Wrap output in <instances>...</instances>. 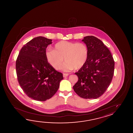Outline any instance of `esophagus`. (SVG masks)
Returning a JSON list of instances; mask_svg holds the SVG:
<instances>
[{
  "label": "esophagus",
  "mask_w": 133,
  "mask_h": 133,
  "mask_svg": "<svg viewBox=\"0 0 133 133\" xmlns=\"http://www.w3.org/2000/svg\"><path fill=\"white\" fill-rule=\"evenodd\" d=\"M68 75H69V74H68L63 73V76H64V77H67V76H68Z\"/></svg>",
  "instance_id": "34e87169"
}]
</instances>
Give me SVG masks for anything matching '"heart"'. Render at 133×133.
Segmentation results:
<instances>
[{"label": "heart", "instance_id": "obj_1", "mask_svg": "<svg viewBox=\"0 0 133 133\" xmlns=\"http://www.w3.org/2000/svg\"><path fill=\"white\" fill-rule=\"evenodd\" d=\"M45 54L48 63L56 69L62 66L64 58L66 62L62 69L70 71L84 66L88 60V50L84 43L61 41L55 45L53 50H46Z\"/></svg>", "mask_w": 133, "mask_h": 133}]
</instances>
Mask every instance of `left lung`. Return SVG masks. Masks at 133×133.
<instances>
[{"label": "left lung", "mask_w": 133, "mask_h": 133, "mask_svg": "<svg viewBox=\"0 0 133 133\" xmlns=\"http://www.w3.org/2000/svg\"><path fill=\"white\" fill-rule=\"evenodd\" d=\"M82 41L88 47V57L84 66L75 73L78 80L74 90L83 98L96 99L112 81L115 62L110 51L96 37L87 36Z\"/></svg>", "instance_id": "obj_1"}]
</instances>
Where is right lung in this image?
I'll return each mask as SVG.
<instances>
[{
    "label": "right lung",
    "instance_id": "add662e5",
    "mask_svg": "<svg viewBox=\"0 0 133 133\" xmlns=\"http://www.w3.org/2000/svg\"><path fill=\"white\" fill-rule=\"evenodd\" d=\"M52 40L38 37L21 49L16 63L17 80L28 96L44 101L56 93L62 73L56 70L45 57L46 48Z\"/></svg>",
    "mask_w": 133,
    "mask_h": 133
}]
</instances>
